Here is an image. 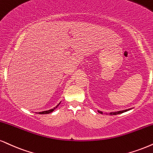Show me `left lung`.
Here are the masks:
<instances>
[{
  "label": "left lung",
  "mask_w": 153,
  "mask_h": 153,
  "mask_svg": "<svg viewBox=\"0 0 153 153\" xmlns=\"http://www.w3.org/2000/svg\"><path fill=\"white\" fill-rule=\"evenodd\" d=\"M131 108H128V109H126V110H122V111H114V112H111L109 113V114L110 115H117V114H123V113L124 112H126V111H128L130 110H131ZM98 112L100 113V114H103L102 111H98Z\"/></svg>",
  "instance_id": "8db88e82"
}]
</instances>
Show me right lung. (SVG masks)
<instances>
[{
	"label": "right lung",
	"mask_w": 153,
	"mask_h": 153,
	"mask_svg": "<svg viewBox=\"0 0 153 153\" xmlns=\"http://www.w3.org/2000/svg\"><path fill=\"white\" fill-rule=\"evenodd\" d=\"M60 103L61 102H59V103H58L57 105H56L55 107H54V108H52V109H50V110H48V111H42V112H38V113H37V114H50V113H52V111H53L54 109L55 108H57L58 106H59V105L60 104Z\"/></svg>",
	"instance_id": "add662e5"
}]
</instances>
